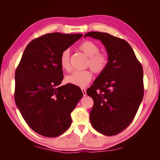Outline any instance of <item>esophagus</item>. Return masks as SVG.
I'll use <instances>...</instances> for the list:
<instances>
[{
	"instance_id": "esophagus-1",
	"label": "esophagus",
	"mask_w": 160,
	"mask_h": 160,
	"mask_svg": "<svg viewBox=\"0 0 160 160\" xmlns=\"http://www.w3.org/2000/svg\"><path fill=\"white\" fill-rule=\"evenodd\" d=\"M81 91L83 92V96H86L87 95V93H86V89L85 88H81Z\"/></svg>"
}]
</instances>
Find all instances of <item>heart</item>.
<instances>
[{"mask_svg": "<svg viewBox=\"0 0 160 160\" xmlns=\"http://www.w3.org/2000/svg\"><path fill=\"white\" fill-rule=\"evenodd\" d=\"M79 49L89 57L87 67H90L95 74L100 75L107 68L108 58L105 53L99 52V48L95 42L91 41H85L79 45ZM60 65L65 71L69 72L71 67V51L67 49L62 52L60 57ZM93 77L92 72L89 70L76 71L72 74L67 76L65 80L67 83L77 87H85L88 85Z\"/></svg>", "mask_w": 160, "mask_h": 160, "instance_id": "b5f03b06", "label": "heart"}]
</instances>
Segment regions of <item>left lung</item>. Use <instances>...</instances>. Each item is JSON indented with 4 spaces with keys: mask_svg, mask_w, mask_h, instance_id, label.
<instances>
[{
    "mask_svg": "<svg viewBox=\"0 0 160 160\" xmlns=\"http://www.w3.org/2000/svg\"><path fill=\"white\" fill-rule=\"evenodd\" d=\"M86 37L100 40L108 54L107 68L87 90L94 101L90 122L101 134L117 135L132 123L143 99L142 66L126 41L96 31Z\"/></svg>",
    "mask_w": 160,
    "mask_h": 160,
    "instance_id": "8db88e82",
    "label": "left lung"
}]
</instances>
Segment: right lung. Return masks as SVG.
Wrapping results in <instances>:
<instances>
[{
    "mask_svg": "<svg viewBox=\"0 0 160 160\" xmlns=\"http://www.w3.org/2000/svg\"><path fill=\"white\" fill-rule=\"evenodd\" d=\"M82 34L52 32L28 43L15 71L14 100L27 125L42 136L55 138L72 122L71 113L83 96L81 89L63 79L62 52Z\"/></svg>",
    "mask_w": 160,
    "mask_h": 160,
    "instance_id": "obj_1",
    "label": "right lung"
}]
</instances>
